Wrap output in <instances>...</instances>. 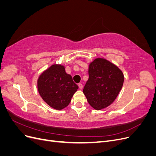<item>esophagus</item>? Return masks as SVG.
<instances>
[{
    "label": "esophagus",
    "instance_id": "1",
    "mask_svg": "<svg viewBox=\"0 0 156 156\" xmlns=\"http://www.w3.org/2000/svg\"><path fill=\"white\" fill-rule=\"evenodd\" d=\"M78 86H79V88H80V89H82V88H83V84H82L81 83H79V84H78Z\"/></svg>",
    "mask_w": 156,
    "mask_h": 156
}]
</instances>
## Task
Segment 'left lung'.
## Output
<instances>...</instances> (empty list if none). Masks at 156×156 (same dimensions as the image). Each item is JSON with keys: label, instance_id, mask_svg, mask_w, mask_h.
Here are the masks:
<instances>
[{"label": "left lung", "instance_id": "8db88e82", "mask_svg": "<svg viewBox=\"0 0 156 156\" xmlns=\"http://www.w3.org/2000/svg\"><path fill=\"white\" fill-rule=\"evenodd\" d=\"M88 75L83 93L90 105L98 111L109 106L123 86L122 70L105 58H96L88 65Z\"/></svg>", "mask_w": 156, "mask_h": 156}]
</instances>
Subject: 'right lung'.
<instances>
[{
    "label": "right lung",
    "mask_w": 156,
    "mask_h": 156,
    "mask_svg": "<svg viewBox=\"0 0 156 156\" xmlns=\"http://www.w3.org/2000/svg\"><path fill=\"white\" fill-rule=\"evenodd\" d=\"M37 90L43 100L56 110H62L71 102L78 86L66 72L64 66L52 64L37 80Z\"/></svg>",
    "instance_id": "right-lung-1"
}]
</instances>
